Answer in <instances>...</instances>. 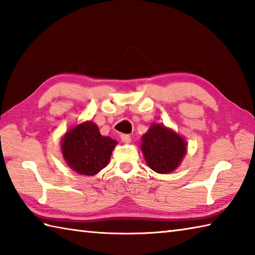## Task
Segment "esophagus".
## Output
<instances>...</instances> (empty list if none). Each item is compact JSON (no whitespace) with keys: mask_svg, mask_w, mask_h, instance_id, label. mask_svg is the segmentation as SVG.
I'll return each mask as SVG.
<instances>
[{"mask_svg":"<svg viewBox=\"0 0 255 255\" xmlns=\"http://www.w3.org/2000/svg\"><path fill=\"white\" fill-rule=\"evenodd\" d=\"M121 138H122L123 142H125V143H129L131 141V138H130V136H129V134H122Z\"/></svg>","mask_w":255,"mask_h":255,"instance_id":"34e87169","label":"esophagus"}]
</instances>
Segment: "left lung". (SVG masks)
Segmentation results:
<instances>
[{
    "label": "left lung",
    "instance_id": "left-lung-1",
    "mask_svg": "<svg viewBox=\"0 0 255 255\" xmlns=\"http://www.w3.org/2000/svg\"><path fill=\"white\" fill-rule=\"evenodd\" d=\"M188 143L182 136L163 124L152 123L142 134L140 149L148 167L166 174L180 166L187 153Z\"/></svg>",
    "mask_w": 255,
    "mask_h": 255
}]
</instances>
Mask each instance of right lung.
Listing matches in <instances>:
<instances>
[{"label": "right lung", "instance_id": "right-lung-1", "mask_svg": "<svg viewBox=\"0 0 255 255\" xmlns=\"http://www.w3.org/2000/svg\"><path fill=\"white\" fill-rule=\"evenodd\" d=\"M117 143L111 137L102 136L96 124L86 121L64 133L61 152L72 170L93 177L107 166Z\"/></svg>", "mask_w": 255, "mask_h": 255}]
</instances>
